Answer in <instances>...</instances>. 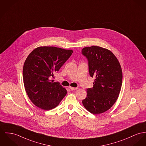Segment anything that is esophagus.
<instances>
[{"label": "esophagus", "mask_w": 146, "mask_h": 146, "mask_svg": "<svg viewBox=\"0 0 146 146\" xmlns=\"http://www.w3.org/2000/svg\"><path fill=\"white\" fill-rule=\"evenodd\" d=\"M69 88L70 90H77L78 88H77V87L74 88V87H69Z\"/></svg>", "instance_id": "34e87169"}]
</instances>
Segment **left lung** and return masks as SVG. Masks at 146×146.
Returning a JSON list of instances; mask_svg holds the SVG:
<instances>
[{
  "instance_id": "obj_1",
  "label": "left lung",
  "mask_w": 146,
  "mask_h": 146,
  "mask_svg": "<svg viewBox=\"0 0 146 146\" xmlns=\"http://www.w3.org/2000/svg\"><path fill=\"white\" fill-rule=\"evenodd\" d=\"M82 53L88 61L90 76L95 78L82 103L90 112L101 114L110 109L118 99L122 83V68L108 49L92 46L84 48Z\"/></svg>"
}]
</instances>
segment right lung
<instances>
[{
  "mask_svg": "<svg viewBox=\"0 0 146 146\" xmlns=\"http://www.w3.org/2000/svg\"><path fill=\"white\" fill-rule=\"evenodd\" d=\"M73 53L72 50L39 46L29 54L23 66L24 86L35 106L45 111L54 108L67 94L59 82L50 80Z\"/></svg>",
  "mask_w": 146,
  "mask_h": 146,
  "instance_id": "1",
  "label": "right lung"
}]
</instances>
